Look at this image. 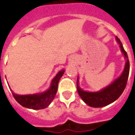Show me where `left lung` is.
I'll return each instance as SVG.
<instances>
[{
    "instance_id": "obj_1",
    "label": "left lung",
    "mask_w": 135,
    "mask_h": 135,
    "mask_svg": "<svg viewBox=\"0 0 135 135\" xmlns=\"http://www.w3.org/2000/svg\"><path fill=\"white\" fill-rule=\"evenodd\" d=\"M115 40L117 44H119L124 58L126 60L122 73L121 74V75L118 78H117L110 85L102 89L99 91L95 92L87 91L80 88L79 86V76L77 78L78 93L82 100L89 107L99 108V107H103L109 105L118 99V98L122 95L126 86L128 79L129 70H130V63H129L127 53L124 50L121 41L117 37H115Z\"/></svg>"
}]
</instances>
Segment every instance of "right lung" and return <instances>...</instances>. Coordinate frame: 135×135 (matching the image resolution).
Wrapping results in <instances>:
<instances>
[{
    "instance_id": "right-lung-1",
    "label": "right lung",
    "mask_w": 135,
    "mask_h": 135,
    "mask_svg": "<svg viewBox=\"0 0 135 135\" xmlns=\"http://www.w3.org/2000/svg\"><path fill=\"white\" fill-rule=\"evenodd\" d=\"M65 70L62 69L56 74V76L52 80L50 87L46 91L42 93H37L34 94L27 95H18L12 91V94L14 98L18 103L22 107L27 109H31L34 110L44 109L50 105L52 101L53 100L58 89V83L60 79L63 75Z\"/></svg>"
}]
</instances>
